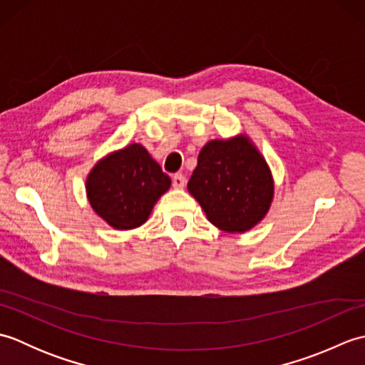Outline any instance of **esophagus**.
Returning <instances> with one entry per match:
<instances>
[{"label": "esophagus", "mask_w": 365, "mask_h": 365, "mask_svg": "<svg viewBox=\"0 0 365 365\" xmlns=\"http://www.w3.org/2000/svg\"><path fill=\"white\" fill-rule=\"evenodd\" d=\"M187 185V177L182 174H175L173 175V187L174 188H183Z\"/></svg>", "instance_id": "1"}]
</instances>
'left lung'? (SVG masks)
Wrapping results in <instances>:
<instances>
[{
  "instance_id": "1",
  "label": "left lung",
  "mask_w": 365,
  "mask_h": 365,
  "mask_svg": "<svg viewBox=\"0 0 365 365\" xmlns=\"http://www.w3.org/2000/svg\"><path fill=\"white\" fill-rule=\"evenodd\" d=\"M188 191L216 227L245 232L268 212L273 180L267 161L242 136L202 147Z\"/></svg>"
}]
</instances>
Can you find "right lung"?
I'll list each match as a JSON object with an SVG mask.
<instances>
[{
    "label": "right lung",
    "instance_id": "right-lung-1",
    "mask_svg": "<svg viewBox=\"0 0 365 365\" xmlns=\"http://www.w3.org/2000/svg\"><path fill=\"white\" fill-rule=\"evenodd\" d=\"M170 178L143 145L131 144L92 169L88 197L97 215L110 226L128 230L141 226Z\"/></svg>",
    "mask_w": 365,
    "mask_h": 365
}]
</instances>
